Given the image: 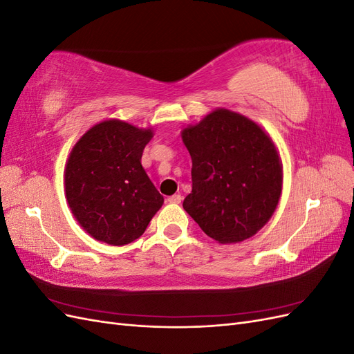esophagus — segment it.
Masks as SVG:
<instances>
[{
	"instance_id": "esophagus-1",
	"label": "esophagus",
	"mask_w": 354,
	"mask_h": 354,
	"mask_svg": "<svg viewBox=\"0 0 354 354\" xmlns=\"http://www.w3.org/2000/svg\"><path fill=\"white\" fill-rule=\"evenodd\" d=\"M167 201L169 203H180L181 201H183V198H181V195H173V196H169Z\"/></svg>"
}]
</instances>
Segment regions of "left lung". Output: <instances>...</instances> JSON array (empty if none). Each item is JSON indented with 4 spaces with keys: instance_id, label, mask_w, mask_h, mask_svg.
<instances>
[{
    "instance_id": "1",
    "label": "left lung",
    "mask_w": 354,
    "mask_h": 354,
    "mask_svg": "<svg viewBox=\"0 0 354 354\" xmlns=\"http://www.w3.org/2000/svg\"><path fill=\"white\" fill-rule=\"evenodd\" d=\"M192 158L183 208L218 243L248 239L270 220L282 194V164L263 128L216 109L181 131Z\"/></svg>"
}]
</instances>
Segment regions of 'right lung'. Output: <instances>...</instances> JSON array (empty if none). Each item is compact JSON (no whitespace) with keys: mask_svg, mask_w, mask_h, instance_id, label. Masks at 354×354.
Returning <instances> with one entry per match:
<instances>
[{"mask_svg":"<svg viewBox=\"0 0 354 354\" xmlns=\"http://www.w3.org/2000/svg\"><path fill=\"white\" fill-rule=\"evenodd\" d=\"M151 128L120 120L95 124L73 146L65 192L73 217L95 241L127 245L145 233L164 198L142 167Z\"/></svg>","mask_w":354,"mask_h":354,"instance_id":"right-lung-1","label":"right lung"}]
</instances>
